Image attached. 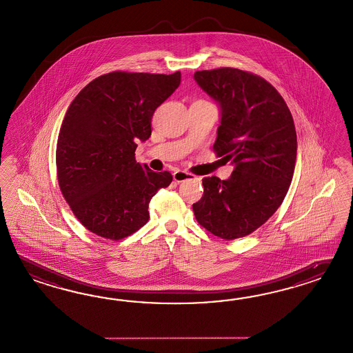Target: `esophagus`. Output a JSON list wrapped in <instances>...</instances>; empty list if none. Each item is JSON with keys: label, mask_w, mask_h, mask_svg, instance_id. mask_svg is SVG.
Here are the masks:
<instances>
[{"label": "esophagus", "mask_w": 353, "mask_h": 353, "mask_svg": "<svg viewBox=\"0 0 353 353\" xmlns=\"http://www.w3.org/2000/svg\"><path fill=\"white\" fill-rule=\"evenodd\" d=\"M172 178H174V181H176V183H181V181H188V179H193L194 175L190 174V172L178 170V172H175L172 174Z\"/></svg>", "instance_id": "1"}]
</instances>
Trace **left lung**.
<instances>
[{"instance_id": "8db88e82", "label": "left lung", "mask_w": 353, "mask_h": 353, "mask_svg": "<svg viewBox=\"0 0 353 353\" xmlns=\"http://www.w3.org/2000/svg\"><path fill=\"white\" fill-rule=\"evenodd\" d=\"M194 79L221 110L214 151L235 168L226 181L202 179L203 196L193 212L210 233L232 241L265 224L290 190L294 121L281 93L256 74L220 68L196 72Z\"/></svg>"}]
</instances>
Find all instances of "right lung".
<instances>
[{
	"mask_svg": "<svg viewBox=\"0 0 353 353\" xmlns=\"http://www.w3.org/2000/svg\"><path fill=\"white\" fill-rule=\"evenodd\" d=\"M181 84L174 74L112 72L88 83L65 114L56 147L57 181L72 214L94 234L119 241L150 219L148 203L172 181L137 163L154 110Z\"/></svg>",
	"mask_w": 353,
	"mask_h": 353,
	"instance_id": "obj_1",
	"label": "right lung"
}]
</instances>
